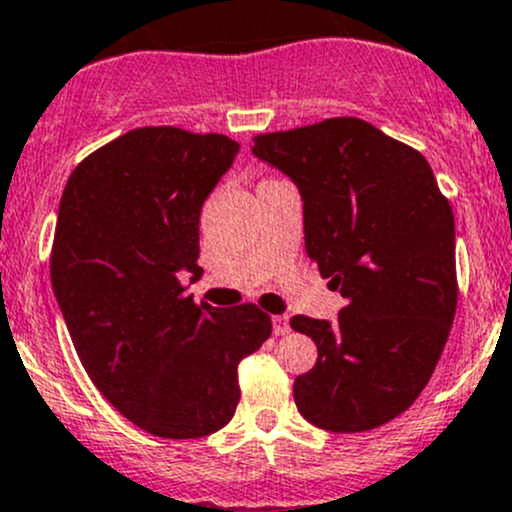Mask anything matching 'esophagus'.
<instances>
[{
  "label": "esophagus",
  "mask_w": 512,
  "mask_h": 512,
  "mask_svg": "<svg viewBox=\"0 0 512 512\" xmlns=\"http://www.w3.org/2000/svg\"><path fill=\"white\" fill-rule=\"evenodd\" d=\"M272 332H275L277 337H282V334L289 332V317H287V314H275V317H272Z\"/></svg>",
  "instance_id": "34e87169"
}]
</instances>
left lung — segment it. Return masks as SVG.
<instances>
[{
  "label": "left lung",
  "instance_id": "1",
  "mask_svg": "<svg viewBox=\"0 0 512 512\" xmlns=\"http://www.w3.org/2000/svg\"><path fill=\"white\" fill-rule=\"evenodd\" d=\"M252 156L299 190L304 247L347 304L289 319L317 344L294 404L317 428L359 433L409 409L456 314V223L431 165L359 118L265 133Z\"/></svg>",
  "mask_w": 512,
  "mask_h": 512
}]
</instances>
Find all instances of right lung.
I'll return each mask as SVG.
<instances>
[{"label": "right lung", "mask_w": 512, "mask_h": 512, "mask_svg": "<svg viewBox=\"0 0 512 512\" xmlns=\"http://www.w3.org/2000/svg\"><path fill=\"white\" fill-rule=\"evenodd\" d=\"M240 143L173 126L136 128L71 173L56 218L51 287L96 389L160 438H200L240 401L237 364L272 334L255 304L185 297L198 280L205 198Z\"/></svg>", "instance_id": "obj_1"}]
</instances>
